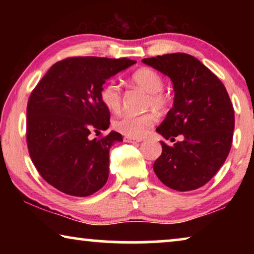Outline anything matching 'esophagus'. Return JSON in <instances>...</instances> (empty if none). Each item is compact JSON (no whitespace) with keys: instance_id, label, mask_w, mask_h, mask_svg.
I'll use <instances>...</instances> for the list:
<instances>
[{"instance_id":"1","label":"esophagus","mask_w":254,"mask_h":254,"mask_svg":"<svg viewBox=\"0 0 254 254\" xmlns=\"http://www.w3.org/2000/svg\"><path fill=\"white\" fill-rule=\"evenodd\" d=\"M124 141H126V142H130V143H137V142H141L142 139H132V137L126 136L124 137Z\"/></svg>"}]
</instances>
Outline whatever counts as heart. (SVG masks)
Returning <instances> with one entry per match:
<instances>
[{
	"label": "heart",
	"instance_id": "1",
	"mask_svg": "<svg viewBox=\"0 0 254 254\" xmlns=\"http://www.w3.org/2000/svg\"><path fill=\"white\" fill-rule=\"evenodd\" d=\"M133 83L149 94L148 105L162 111L168 105V98L162 93L165 81L161 75L151 68H141L131 76ZM101 101L107 110L118 113L122 106V91L115 81H109L101 89ZM157 122L152 113L124 114L115 120L113 127L117 131L132 139H142Z\"/></svg>",
	"mask_w": 254,
	"mask_h": 254
}]
</instances>
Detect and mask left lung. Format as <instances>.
Here are the masks:
<instances>
[{"label":"left lung","mask_w":254,"mask_h":254,"mask_svg":"<svg viewBox=\"0 0 254 254\" xmlns=\"http://www.w3.org/2000/svg\"><path fill=\"white\" fill-rule=\"evenodd\" d=\"M168 76L174 85V105L157 127L165 139L182 134L162 153L153 171L167 187L189 191L204 186L225 162L234 131V110L222 81L198 59L184 53L142 59ZM175 140V139H174Z\"/></svg>","instance_id":"1"}]
</instances>
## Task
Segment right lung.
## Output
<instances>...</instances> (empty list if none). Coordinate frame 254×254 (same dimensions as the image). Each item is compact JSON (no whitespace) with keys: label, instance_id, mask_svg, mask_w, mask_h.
<instances>
[{"label":"right lung","instance_id":"1","mask_svg":"<svg viewBox=\"0 0 254 254\" xmlns=\"http://www.w3.org/2000/svg\"><path fill=\"white\" fill-rule=\"evenodd\" d=\"M122 58L74 57L56 63L30 95L27 107L29 154L41 177L67 195L86 197L109 178L110 149L123 141L107 130L110 111L101 101L105 81L134 65Z\"/></svg>","mask_w":254,"mask_h":254}]
</instances>
